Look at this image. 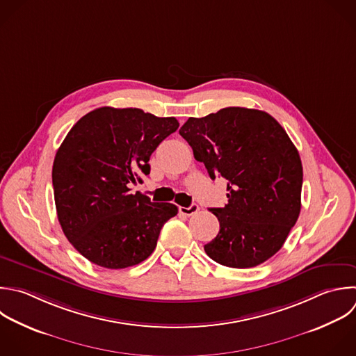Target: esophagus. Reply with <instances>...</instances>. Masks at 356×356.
<instances>
[{
  "mask_svg": "<svg viewBox=\"0 0 356 356\" xmlns=\"http://www.w3.org/2000/svg\"><path fill=\"white\" fill-rule=\"evenodd\" d=\"M197 210H199V206H197L196 203L191 204L189 207H184V206L179 207V211H181L182 214H185V216H192V214L197 213Z\"/></svg>",
  "mask_w": 356,
  "mask_h": 356,
  "instance_id": "1",
  "label": "esophagus"
}]
</instances>
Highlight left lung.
Listing matches in <instances>:
<instances>
[{"instance_id":"obj_1","label":"left lung","mask_w":356,"mask_h":356,"mask_svg":"<svg viewBox=\"0 0 356 356\" xmlns=\"http://www.w3.org/2000/svg\"><path fill=\"white\" fill-rule=\"evenodd\" d=\"M179 135L210 178L228 181L224 207L210 209L220 221L204 245L214 261L254 267L284 245L300 213L302 163L285 129L267 113L227 107L189 118Z\"/></svg>"}]
</instances>
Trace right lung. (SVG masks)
Segmentation results:
<instances>
[{
  "label": "right lung",
  "instance_id": "1",
  "mask_svg": "<svg viewBox=\"0 0 356 356\" xmlns=\"http://www.w3.org/2000/svg\"><path fill=\"white\" fill-rule=\"evenodd\" d=\"M178 127L174 117L102 107L68 132L53 164L57 216L68 241L92 263L125 268L156 249L178 207L131 193L129 185L150 174L152 153Z\"/></svg>",
  "mask_w": 356,
  "mask_h": 356
}]
</instances>
